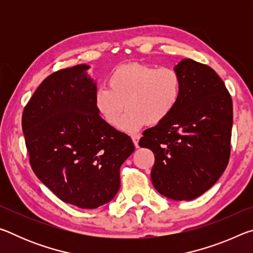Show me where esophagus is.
Listing matches in <instances>:
<instances>
[{
    "label": "esophagus",
    "mask_w": 253,
    "mask_h": 253,
    "mask_svg": "<svg viewBox=\"0 0 253 253\" xmlns=\"http://www.w3.org/2000/svg\"><path fill=\"white\" fill-rule=\"evenodd\" d=\"M139 138H140V136H139V135H132V136H131L132 143H134V145H135V147H136V148H138V147H139V145H138Z\"/></svg>",
    "instance_id": "1"
}]
</instances>
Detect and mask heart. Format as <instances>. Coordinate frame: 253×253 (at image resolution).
<instances>
[{
  "label": "heart",
  "mask_w": 253,
  "mask_h": 253,
  "mask_svg": "<svg viewBox=\"0 0 253 253\" xmlns=\"http://www.w3.org/2000/svg\"><path fill=\"white\" fill-rule=\"evenodd\" d=\"M181 91V77L173 68L128 63L111 71L108 87H98L95 105L105 122L113 127L119 124L126 107L128 110L121 127L136 131L147 124L164 122L176 108Z\"/></svg>",
  "instance_id": "b5f03b06"
}]
</instances>
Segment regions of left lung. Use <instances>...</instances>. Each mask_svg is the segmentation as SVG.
I'll return each instance as SVG.
<instances>
[{
	"label": "left lung",
	"instance_id": "8db88e82",
	"mask_svg": "<svg viewBox=\"0 0 253 253\" xmlns=\"http://www.w3.org/2000/svg\"><path fill=\"white\" fill-rule=\"evenodd\" d=\"M174 69L182 80L176 108L143 132L139 146L155 155L151 177L158 193L191 201L212 187L228 166L232 99L211 67L183 59Z\"/></svg>",
	"mask_w": 253,
	"mask_h": 253
}]
</instances>
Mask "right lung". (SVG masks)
Segmentation results:
<instances>
[{"instance_id":"right-lung-1","label":"right lung","mask_w":253,"mask_h":253,"mask_svg":"<svg viewBox=\"0 0 253 253\" xmlns=\"http://www.w3.org/2000/svg\"><path fill=\"white\" fill-rule=\"evenodd\" d=\"M77 65L46 77L24 107L22 129L34 174L58 198L80 209L108 203L131 138L99 116L96 83Z\"/></svg>"}]
</instances>
